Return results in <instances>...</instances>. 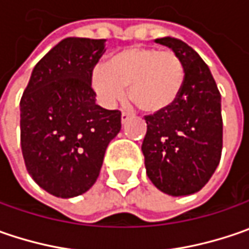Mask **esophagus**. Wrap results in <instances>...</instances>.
<instances>
[{
	"mask_svg": "<svg viewBox=\"0 0 249 249\" xmlns=\"http://www.w3.org/2000/svg\"><path fill=\"white\" fill-rule=\"evenodd\" d=\"M129 118H131V113H128V111H123V114H121V121H123V124H125Z\"/></svg>",
	"mask_w": 249,
	"mask_h": 249,
	"instance_id": "1",
	"label": "esophagus"
}]
</instances>
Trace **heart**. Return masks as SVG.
<instances>
[{
    "instance_id": "obj_1",
    "label": "heart",
    "mask_w": 249,
    "mask_h": 249,
    "mask_svg": "<svg viewBox=\"0 0 249 249\" xmlns=\"http://www.w3.org/2000/svg\"><path fill=\"white\" fill-rule=\"evenodd\" d=\"M185 82L182 60L171 50L134 46L113 55L107 65L93 71V89L106 106L129 97L146 113L168 108L178 97Z\"/></svg>"
}]
</instances>
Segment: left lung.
<instances>
[{
	"mask_svg": "<svg viewBox=\"0 0 249 249\" xmlns=\"http://www.w3.org/2000/svg\"><path fill=\"white\" fill-rule=\"evenodd\" d=\"M156 43L178 54L185 82L168 108L145 115L146 174L164 194L191 195L206 185L222 157V96L209 67L187 43L174 37Z\"/></svg>",
	"mask_w": 249,
	"mask_h": 249,
	"instance_id": "obj_1",
	"label": "left lung"
}]
</instances>
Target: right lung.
<instances>
[{
  "instance_id": "add662e5",
  "label": "right lung",
  "mask_w": 249,
  "mask_h": 249,
  "mask_svg": "<svg viewBox=\"0 0 249 249\" xmlns=\"http://www.w3.org/2000/svg\"><path fill=\"white\" fill-rule=\"evenodd\" d=\"M106 40L68 37L38 61L20 99V146L27 171L58 198L96 182L121 111L96 104L93 68Z\"/></svg>"
}]
</instances>
